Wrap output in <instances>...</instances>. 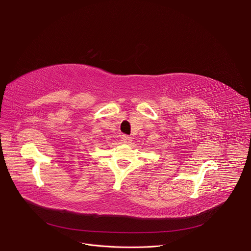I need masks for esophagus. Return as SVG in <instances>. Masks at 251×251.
Instances as JSON below:
<instances>
[{"mask_svg": "<svg viewBox=\"0 0 251 251\" xmlns=\"http://www.w3.org/2000/svg\"><path fill=\"white\" fill-rule=\"evenodd\" d=\"M122 141H123L124 143H126V144H129L131 141H132V137L129 136V135L124 134V135H122Z\"/></svg>", "mask_w": 251, "mask_h": 251, "instance_id": "obj_1", "label": "esophagus"}]
</instances>
